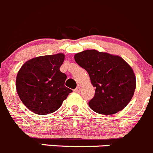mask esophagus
<instances>
[{
  "label": "esophagus",
  "mask_w": 153,
  "mask_h": 153,
  "mask_svg": "<svg viewBox=\"0 0 153 153\" xmlns=\"http://www.w3.org/2000/svg\"><path fill=\"white\" fill-rule=\"evenodd\" d=\"M74 91H75V92H76V93H79V91H80V87H76V88H75V89H74Z\"/></svg>",
  "instance_id": "1"
}]
</instances>
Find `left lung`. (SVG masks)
I'll return each instance as SVG.
<instances>
[{
  "mask_svg": "<svg viewBox=\"0 0 153 153\" xmlns=\"http://www.w3.org/2000/svg\"><path fill=\"white\" fill-rule=\"evenodd\" d=\"M74 59L88 72L95 88L94 96L88 102L93 111L111 115L128 105L134 93L136 77L127 62L118 56L94 49L76 53Z\"/></svg>",
  "mask_w": 153,
  "mask_h": 153,
  "instance_id": "8db88e82",
  "label": "left lung"
}]
</instances>
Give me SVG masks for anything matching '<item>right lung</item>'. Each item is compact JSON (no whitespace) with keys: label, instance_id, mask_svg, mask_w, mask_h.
Returning a JSON list of instances; mask_svg holds the SVG:
<instances>
[{"label":"right lung","instance_id":"obj_1","mask_svg":"<svg viewBox=\"0 0 153 153\" xmlns=\"http://www.w3.org/2000/svg\"><path fill=\"white\" fill-rule=\"evenodd\" d=\"M62 53L40 56L27 61L16 76L17 93L23 104L38 115L56 111L72 90L65 85L66 74L59 68Z\"/></svg>","mask_w":153,"mask_h":153}]
</instances>
